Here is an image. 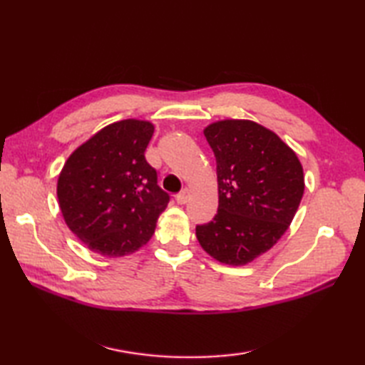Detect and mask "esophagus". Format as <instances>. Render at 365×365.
<instances>
[{
    "instance_id": "esophagus-1",
    "label": "esophagus",
    "mask_w": 365,
    "mask_h": 365,
    "mask_svg": "<svg viewBox=\"0 0 365 365\" xmlns=\"http://www.w3.org/2000/svg\"><path fill=\"white\" fill-rule=\"evenodd\" d=\"M190 200V190H182L180 192H178V195L175 196V202L178 204V205H183V204H187Z\"/></svg>"
}]
</instances>
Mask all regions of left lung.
Here are the masks:
<instances>
[{"label": "left lung", "mask_w": 365, "mask_h": 365, "mask_svg": "<svg viewBox=\"0 0 365 365\" xmlns=\"http://www.w3.org/2000/svg\"><path fill=\"white\" fill-rule=\"evenodd\" d=\"M216 158L218 213L196 226L200 246L227 265H246L271 250L297 213L302 166L289 145L252 120L227 119L204 130Z\"/></svg>", "instance_id": "obj_1"}]
</instances>
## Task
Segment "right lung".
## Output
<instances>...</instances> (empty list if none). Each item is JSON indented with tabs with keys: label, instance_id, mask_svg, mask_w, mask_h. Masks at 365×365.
<instances>
[{
	"label": "right lung",
	"instance_id": "1",
	"mask_svg": "<svg viewBox=\"0 0 365 365\" xmlns=\"http://www.w3.org/2000/svg\"><path fill=\"white\" fill-rule=\"evenodd\" d=\"M152 135L147 120L114 122L81 144L61 170L59 208L91 251L122 257L152 238L169 202L144 155Z\"/></svg>",
	"mask_w": 365,
	"mask_h": 365
}]
</instances>
